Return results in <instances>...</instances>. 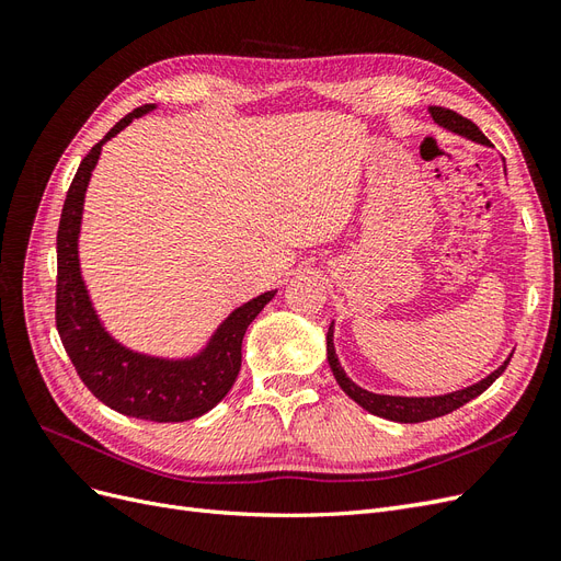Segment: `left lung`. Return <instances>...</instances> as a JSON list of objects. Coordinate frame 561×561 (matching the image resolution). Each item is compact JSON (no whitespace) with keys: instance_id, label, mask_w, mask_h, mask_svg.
<instances>
[{"instance_id":"obj_1","label":"left lung","mask_w":561,"mask_h":561,"mask_svg":"<svg viewBox=\"0 0 561 561\" xmlns=\"http://www.w3.org/2000/svg\"><path fill=\"white\" fill-rule=\"evenodd\" d=\"M431 116L435 118V124H439L443 128L451 130V133H458L463 135V138L472 140V142H480V145H489V140L484 138V133L474 126L470 118L456 114L454 110H445V107H431ZM513 358V355H511ZM511 358H507L499 369L491 371V375L478 383H472L468 388H461V390H454V393H447V396H433V398H402V396H379V393H369V390L360 388L358 383H353L348 377L344 367L339 365V358L334 353V342H332V325H330V332H328V363L332 367V375L336 379V383L342 386L344 393L358 402L363 410L371 412L375 416H381V419H388V421H398V423H421V421H431V419H437V416H445L454 410H458V407H463L466 402H470L472 398L482 396L484 390L494 383L503 371L507 367V363H511Z\"/></svg>"}]
</instances>
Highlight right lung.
<instances>
[{"label":"right lung","instance_id":"obj_1","mask_svg":"<svg viewBox=\"0 0 561 561\" xmlns=\"http://www.w3.org/2000/svg\"><path fill=\"white\" fill-rule=\"evenodd\" d=\"M154 105H142L126 114L83 161L67 190L58 227V285H56V328L81 381L91 393L114 412L178 423L210 412L222 400L241 371V344L250 322L274 299L276 290L250 299L215 330L208 346L192 358L168 360L135 353L118 344L100 322L87 283L79 268V231L83 196L103 145L122 133L133 118Z\"/></svg>","mask_w":561,"mask_h":561}]
</instances>
